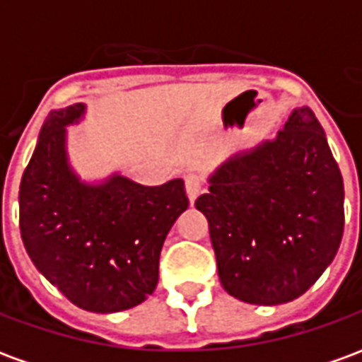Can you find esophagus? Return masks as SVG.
Segmentation results:
<instances>
[{"mask_svg": "<svg viewBox=\"0 0 362 362\" xmlns=\"http://www.w3.org/2000/svg\"><path fill=\"white\" fill-rule=\"evenodd\" d=\"M184 182H186V194H188L189 202L194 204L196 197L199 196L202 189H204V178H202V174L188 173L184 176Z\"/></svg>", "mask_w": 362, "mask_h": 362, "instance_id": "obj_1", "label": "esophagus"}]
</instances>
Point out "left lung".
<instances>
[{"instance_id": "8db88e82", "label": "left lung", "mask_w": 362, "mask_h": 362, "mask_svg": "<svg viewBox=\"0 0 362 362\" xmlns=\"http://www.w3.org/2000/svg\"><path fill=\"white\" fill-rule=\"evenodd\" d=\"M196 207L228 295L272 306L306 293L345 225L341 173L314 112L296 108L273 141L223 163Z\"/></svg>"}]
</instances>
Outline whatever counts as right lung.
I'll use <instances>...</instances> for the list:
<instances>
[{"instance_id":"right-lung-1","label":"right lung","mask_w":362,"mask_h":362,"mask_svg":"<svg viewBox=\"0 0 362 362\" xmlns=\"http://www.w3.org/2000/svg\"><path fill=\"white\" fill-rule=\"evenodd\" d=\"M85 104L50 112L21 178V238L36 269L83 310L110 314L155 291L168 230L188 209L184 180L141 186L114 174L83 184L69 168L66 126Z\"/></svg>"}]
</instances>
